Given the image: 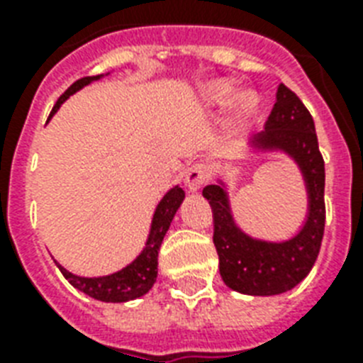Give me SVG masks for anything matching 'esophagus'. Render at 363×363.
<instances>
[{"instance_id": "obj_1", "label": "esophagus", "mask_w": 363, "mask_h": 363, "mask_svg": "<svg viewBox=\"0 0 363 363\" xmlns=\"http://www.w3.org/2000/svg\"><path fill=\"white\" fill-rule=\"evenodd\" d=\"M211 171L205 164H194L186 169V175H184V182L190 192H198L199 188L203 186L205 182L209 181Z\"/></svg>"}]
</instances>
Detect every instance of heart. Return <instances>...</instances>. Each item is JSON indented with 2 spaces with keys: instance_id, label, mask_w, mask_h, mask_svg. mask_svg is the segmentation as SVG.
<instances>
[{
  "instance_id": "b5f03b06",
  "label": "heart",
  "mask_w": 363,
  "mask_h": 363,
  "mask_svg": "<svg viewBox=\"0 0 363 363\" xmlns=\"http://www.w3.org/2000/svg\"><path fill=\"white\" fill-rule=\"evenodd\" d=\"M238 86L232 84V82L226 81H215L205 84L201 88V98L207 101L209 105H216V107H226L238 98ZM258 109V98L254 94H242L239 98V118H248L252 116Z\"/></svg>"
}]
</instances>
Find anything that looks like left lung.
<instances>
[{"label":"left lung","instance_id":"left-lung-1","mask_svg":"<svg viewBox=\"0 0 363 363\" xmlns=\"http://www.w3.org/2000/svg\"><path fill=\"white\" fill-rule=\"evenodd\" d=\"M248 152L286 154L298 165L307 192V215L298 232L284 241H265L242 232L222 179L203 188V198L213 209V241L220 259L222 281L228 288L248 296H277L298 286L309 275L320 252L326 222V173L315 122L301 99L284 84L277 90L265 130L248 143Z\"/></svg>","mask_w":363,"mask_h":363}]
</instances>
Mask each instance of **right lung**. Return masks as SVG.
I'll use <instances>...</instances> for the list:
<instances>
[{
  "mask_svg": "<svg viewBox=\"0 0 363 363\" xmlns=\"http://www.w3.org/2000/svg\"><path fill=\"white\" fill-rule=\"evenodd\" d=\"M109 75V73H107ZM101 77H84V79H79L77 82H73L67 90H65L60 99L54 105L50 116L56 113V111L62 107L65 99L73 96L75 92H79L81 88H84L86 84L94 81H99ZM184 201V190H182L179 184L173 186L169 192L165 194L164 198L160 199V203L156 205V211L152 215V222H150V232H148L147 242L145 247L139 252L133 262L122 267V269L111 273V275L104 277H81L71 273L60 265L56 259V265L58 269L62 271V275L69 281L71 286H75L77 290H81L82 294H86L90 298L99 299V301H105V303H124V301H130V299H137L145 296V294L154 286L156 282V277H158V250L160 245L164 241L165 233L169 230L171 222H173V216L177 215V211L181 207V203Z\"/></svg>",
  "mask_w": 363,
  "mask_h": 363,
  "instance_id": "add662e5",
  "label": "right lung"
}]
</instances>
